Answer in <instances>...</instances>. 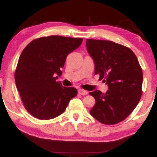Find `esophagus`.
<instances>
[{
    "instance_id": "obj_1",
    "label": "esophagus",
    "mask_w": 157,
    "mask_h": 157,
    "mask_svg": "<svg viewBox=\"0 0 157 157\" xmlns=\"http://www.w3.org/2000/svg\"><path fill=\"white\" fill-rule=\"evenodd\" d=\"M78 93L79 94H81V95H87L88 94V91H85V90H84V89H79V91H78Z\"/></svg>"
}]
</instances>
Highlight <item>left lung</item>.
Wrapping results in <instances>:
<instances>
[{
	"instance_id": "obj_1",
	"label": "left lung",
	"mask_w": 157,
	"mask_h": 157,
	"mask_svg": "<svg viewBox=\"0 0 157 157\" xmlns=\"http://www.w3.org/2000/svg\"><path fill=\"white\" fill-rule=\"evenodd\" d=\"M87 51L94 61L95 75L108 85L105 94L90 92L95 104L90 113L105 124H115L131 113L142 95L143 71L131 49L111 41L86 39Z\"/></svg>"
}]
</instances>
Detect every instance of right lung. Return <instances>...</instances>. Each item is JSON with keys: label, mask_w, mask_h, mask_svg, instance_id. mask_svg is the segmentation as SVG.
Here are the masks:
<instances>
[{"label": "right lung", "mask_w": 157, "mask_h": 157, "mask_svg": "<svg viewBox=\"0 0 157 157\" xmlns=\"http://www.w3.org/2000/svg\"><path fill=\"white\" fill-rule=\"evenodd\" d=\"M82 41L62 36L41 37L21 52L15 82L25 109L34 118L50 120L59 116L78 94L75 88L63 86L57 79L62 75L67 55Z\"/></svg>", "instance_id": "1"}]
</instances>
